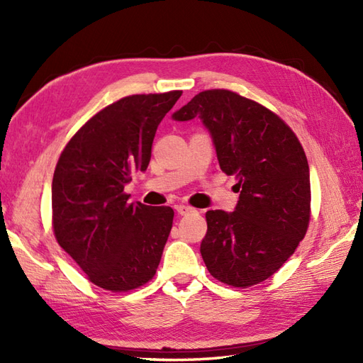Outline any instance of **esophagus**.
Masks as SVG:
<instances>
[{
  "mask_svg": "<svg viewBox=\"0 0 363 363\" xmlns=\"http://www.w3.org/2000/svg\"><path fill=\"white\" fill-rule=\"evenodd\" d=\"M174 209H176V212L179 213V215H187V213L195 212L194 207H191V206H187V204H176V206H174Z\"/></svg>",
  "mask_w": 363,
  "mask_h": 363,
  "instance_id": "1",
  "label": "esophagus"
}]
</instances>
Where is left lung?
Segmentation results:
<instances>
[{"label": "left lung", "mask_w": 363, "mask_h": 363, "mask_svg": "<svg viewBox=\"0 0 363 363\" xmlns=\"http://www.w3.org/2000/svg\"><path fill=\"white\" fill-rule=\"evenodd\" d=\"M195 117L209 129L221 172L235 176L240 191L234 212H206L201 256L215 279L251 287L285 264L309 228L306 152L281 117L235 91H199L173 113L177 121Z\"/></svg>", "instance_id": "obj_1"}]
</instances>
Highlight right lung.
<instances>
[{"mask_svg":"<svg viewBox=\"0 0 363 363\" xmlns=\"http://www.w3.org/2000/svg\"><path fill=\"white\" fill-rule=\"evenodd\" d=\"M181 95L172 90L118 99L95 113L57 160L51 186L54 237L104 290H134L156 274L174 212L129 203L125 186L148 167L159 123Z\"/></svg>","mask_w":363,"mask_h":363,"instance_id":"right-lung-1","label":"right lung"}]
</instances>
